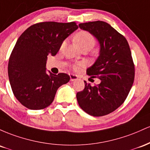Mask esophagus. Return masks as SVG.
I'll return each instance as SVG.
<instances>
[{
	"label": "esophagus",
	"instance_id": "34e87169",
	"mask_svg": "<svg viewBox=\"0 0 150 150\" xmlns=\"http://www.w3.org/2000/svg\"><path fill=\"white\" fill-rule=\"evenodd\" d=\"M70 81H76L78 79V77H77V76H76L74 74H70Z\"/></svg>",
	"mask_w": 150,
	"mask_h": 150
}]
</instances>
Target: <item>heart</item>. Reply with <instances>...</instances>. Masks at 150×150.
Returning <instances> with one entry per match:
<instances>
[{"label": "heart", "instance_id": "obj_1", "mask_svg": "<svg viewBox=\"0 0 150 150\" xmlns=\"http://www.w3.org/2000/svg\"><path fill=\"white\" fill-rule=\"evenodd\" d=\"M75 42L81 50L83 49H88L89 50L93 48L96 45V40L94 36L87 31H80L76 34L74 37ZM64 42L62 44V46Z\"/></svg>", "mask_w": 150, "mask_h": 150}]
</instances>
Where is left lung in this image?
<instances>
[{
  "mask_svg": "<svg viewBox=\"0 0 150 150\" xmlns=\"http://www.w3.org/2000/svg\"><path fill=\"white\" fill-rule=\"evenodd\" d=\"M79 26L100 44L99 56L86 73L98 78L100 83L91 86L84 81L85 88L76 93L78 103L92 116L108 115L123 103L133 84L134 65L130 49L125 37L105 22H88Z\"/></svg>",
  "mask_w": 150,
  "mask_h": 150,
  "instance_id": "1",
  "label": "left lung"
}]
</instances>
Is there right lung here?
I'll use <instances>...</instances> for the list:
<instances>
[{"label":"right lung","instance_id":"1","mask_svg":"<svg viewBox=\"0 0 150 150\" xmlns=\"http://www.w3.org/2000/svg\"><path fill=\"white\" fill-rule=\"evenodd\" d=\"M78 29L74 22H43L31 25L22 34L8 62V77L12 91L23 105L30 110L48 107L57 89L68 83L64 73L46 72L47 56H55L62 42Z\"/></svg>","mask_w":150,"mask_h":150}]
</instances>
